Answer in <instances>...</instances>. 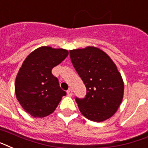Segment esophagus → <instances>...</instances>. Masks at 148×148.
Wrapping results in <instances>:
<instances>
[{
    "mask_svg": "<svg viewBox=\"0 0 148 148\" xmlns=\"http://www.w3.org/2000/svg\"><path fill=\"white\" fill-rule=\"evenodd\" d=\"M66 93H67V95H68V96H72V95H73V91H72V89H68V90L66 91Z\"/></svg>",
    "mask_w": 148,
    "mask_h": 148,
    "instance_id": "34e87169",
    "label": "esophagus"
}]
</instances>
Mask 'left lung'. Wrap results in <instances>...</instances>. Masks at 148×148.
<instances>
[{"instance_id": "obj_1", "label": "left lung", "mask_w": 148, "mask_h": 148, "mask_svg": "<svg viewBox=\"0 0 148 148\" xmlns=\"http://www.w3.org/2000/svg\"><path fill=\"white\" fill-rule=\"evenodd\" d=\"M70 57L86 87L85 97L75 98L82 114L95 122L112 116L123 100L124 90L116 64L96 47L70 50Z\"/></svg>"}]
</instances>
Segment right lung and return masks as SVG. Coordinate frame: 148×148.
<instances>
[{
    "label": "right lung",
    "mask_w": 148,
    "mask_h": 148,
    "mask_svg": "<svg viewBox=\"0 0 148 148\" xmlns=\"http://www.w3.org/2000/svg\"><path fill=\"white\" fill-rule=\"evenodd\" d=\"M67 55L66 49L42 47L23 62L15 80V95L22 108L33 117L51 114L66 95L51 71Z\"/></svg>",
    "instance_id": "add662e5"
}]
</instances>
